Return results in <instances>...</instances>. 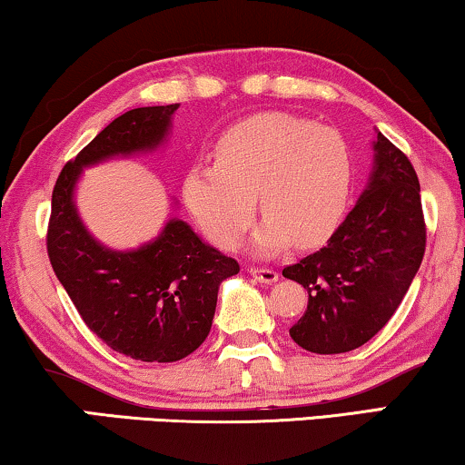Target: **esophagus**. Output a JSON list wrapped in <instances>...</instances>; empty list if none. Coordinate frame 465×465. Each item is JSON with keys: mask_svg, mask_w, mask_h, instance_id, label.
<instances>
[{"mask_svg": "<svg viewBox=\"0 0 465 465\" xmlns=\"http://www.w3.org/2000/svg\"><path fill=\"white\" fill-rule=\"evenodd\" d=\"M247 271H250V275L256 277L260 283H275L279 279V272L272 269H258V266H252V269Z\"/></svg>", "mask_w": 465, "mask_h": 465, "instance_id": "obj_1", "label": "esophagus"}]
</instances>
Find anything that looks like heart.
I'll return each mask as SVG.
<instances>
[{
    "label": "heart",
    "instance_id": "b5f03b06",
    "mask_svg": "<svg viewBox=\"0 0 465 465\" xmlns=\"http://www.w3.org/2000/svg\"><path fill=\"white\" fill-rule=\"evenodd\" d=\"M218 161H199L183 180V199L222 250H234L256 213L253 250L271 256L296 243L315 247L345 218L353 164L345 139L294 114H258L228 129Z\"/></svg>",
    "mask_w": 465,
    "mask_h": 465
}]
</instances>
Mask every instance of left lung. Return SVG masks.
Masks as SVG:
<instances>
[{
    "label": "left lung",
    "instance_id": "obj_1",
    "mask_svg": "<svg viewBox=\"0 0 465 465\" xmlns=\"http://www.w3.org/2000/svg\"><path fill=\"white\" fill-rule=\"evenodd\" d=\"M368 186L328 245L283 269L309 292L290 336L311 353H345L372 339L421 266L425 222L415 169L377 131Z\"/></svg>",
    "mask_w": 465,
    "mask_h": 465
}]
</instances>
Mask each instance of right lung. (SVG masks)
<instances>
[{
	"mask_svg": "<svg viewBox=\"0 0 465 465\" xmlns=\"http://www.w3.org/2000/svg\"><path fill=\"white\" fill-rule=\"evenodd\" d=\"M177 107L126 112L69 161L54 183L46 234L54 275L86 326L114 351L142 361H177L203 345L220 283L237 275L239 262L177 218L137 250H110L82 224L74 190L84 167L163 145Z\"/></svg>",
	"mask_w": 465,
	"mask_h": 465,
	"instance_id": "add662e5",
	"label": "right lung"
}]
</instances>
